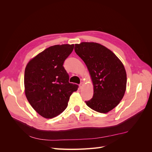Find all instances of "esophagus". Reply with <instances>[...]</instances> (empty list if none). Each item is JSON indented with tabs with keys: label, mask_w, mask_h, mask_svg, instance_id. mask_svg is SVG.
I'll list each match as a JSON object with an SVG mask.
<instances>
[{
	"label": "esophagus",
	"mask_w": 152,
	"mask_h": 152,
	"mask_svg": "<svg viewBox=\"0 0 152 152\" xmlns=\"http://www.w3.org/2000/svg\"><path fill=\"white\" fill-rule=\"evenodd\" d=\"M84 85V82H81V83L80 84V85H79V87H80V88L81 89L82 88V86H83Z\"/></svg>",
	"instance_id": "34e87169"
}]
</instances>
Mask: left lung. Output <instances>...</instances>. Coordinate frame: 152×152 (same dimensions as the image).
<instances>
[{"instance_id": "8db88e82", "label": "left lung", "mask_w": 152, "mask_h": 152, "mask_svg": "<svg viewBox=\"0 0 152 152\" xmlns=\"http://www.w3.org/2000/svg\"><path fill=\"white\" fill-rule=\"evenodd\" d=\"M75 51L85 63L93 84V98L86 102L89 108L106 113L122 99L127 74L122 61L104 45L96 42L75 44Z\"/></svg>"}]
</instances>
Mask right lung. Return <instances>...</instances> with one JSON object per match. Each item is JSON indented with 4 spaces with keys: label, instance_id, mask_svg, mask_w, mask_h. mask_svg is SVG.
Returning <instances> with one entry per match:
<instances>
[{
    "label": "right lung",
    "instance_id": "right-lung-1",
    "mask_svg": "<svg viewBox=\"0 0 152 152\" xmlns=\"http://www.w3.org/2000/svg\"><path fill=\"white\" fill-rule=\"evenodd\" d=\"M73 44L50 46L31 59L25 70V93L29 103L45 118L58 116L66 109L78 86L69 83L63 65Z\"/></svg>",
    "mask_w": 152,
    "mask_h": 152
}]
</instances>
